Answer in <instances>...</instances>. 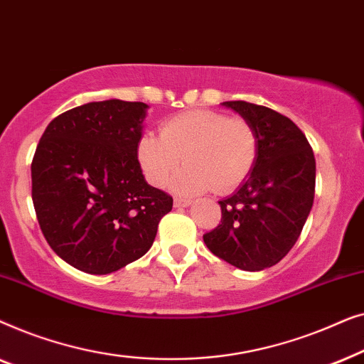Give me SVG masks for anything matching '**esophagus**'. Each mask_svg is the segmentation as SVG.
Returning a JSON list of instances; mask_svg holds the SVG:
<instances>
[{
	"instance_id": "34e87169",
	"label": "esophagus",
	"mask_w": 364,
	"mask_h": 364,
	"mask_svg": "<svg viewBox=\"0 0 364 364\" xmlns=\"http://www.w3.org/2000/svg\"><path fill=\"white\" fill-rule=\"evenodd\" d=\"M191 203H192V200H188V198H181V197L173 198V205L176 207H188Z\"/></svg>"
}]
</instances>
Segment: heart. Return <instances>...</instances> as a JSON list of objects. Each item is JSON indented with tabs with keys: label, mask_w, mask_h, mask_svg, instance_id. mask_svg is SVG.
<instances>
[{
	"label": "heart",
	"mask_w": 364,
	"mask_h": 364,
	"mask_svg": "<svg viewBox=\"0 0 364 364\" xmlns=\"http://www.w3.org/2000/svg\"><path fill=\"white\" fill-rule=\"evenodd\" d=\"M257 154L252 124L213 109L173 114L161 122L159 136L146 132L137 142L139 164L154 187H166L183 159L187 166L173 178L181 193L235 191L250 176Z\"/></svg>",
	"instance_id": "1"
}]
</instances>
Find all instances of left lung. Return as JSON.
Listing matches in <instances>:
<instances>
[{
    "mask_svg": "<svg viewBox=\"0 0 364 364\" xmlns=\"http://www.w3.org/2000/svg\"><path fill=\"white\" fill-rule=\"evenodd\" d=\"M255 129L258 154L242 187L220 203V223L203 235L213 255L247 272L277 265L305 225L315 197L313 149L291 119L270 107L227 101Z\"/></svg>",
    "mask_w": 364,
    "mask_h": 364,
    "instance_id": "left-lung-1",
    "label": "left lung"
}]
</instances>
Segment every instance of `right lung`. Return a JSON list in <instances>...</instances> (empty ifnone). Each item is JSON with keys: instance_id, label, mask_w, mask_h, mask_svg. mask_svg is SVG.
<instances>
[{"instance_id": "right-lung-1", "label": "right lung", "mask_w": 364, "mask_h": 364, "mask_svg": "<svg viewBox=\"0 0 364 364\" xmlns=\"http://www.w3.org/2000/svg\"><path fill=\"white\" fill-rule=\"evenodd\" d=\"M147 104L111 99L53 119L31 162V196L49 247L107 275L146 255L172 197L144 181L137 142Z\"/></svg>"}]
</instances>
